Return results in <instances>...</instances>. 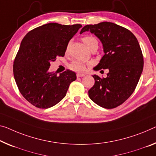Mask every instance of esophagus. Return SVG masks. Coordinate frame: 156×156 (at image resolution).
I'll return each instance as SVG.
<instances>
[{
  "mask_svg": "<svg viewBox=\"0 0 156 156\" xmlns=\"http://www.w3.org/2000/svg\"><path fill=\"white\" fill-rule=\"evenodd\" d=\"M84 76V74H80V73H77L76 74V76L77 77H81V76Z\"/></svg>",
  "mask_w": 156,
  "mask_h": 156,
  "instance_id": "1",
  "label": "esophagus"
}]
</instances>
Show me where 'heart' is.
I'll use <instances>...</instances> for the list:
<instances>
[{
	"label": "heart",
	"mask_w": 156,
	"mask_h": 156,
	"mask_svg": "<svg viewBox=\"0 0 156 156\" xmlns=\"http://www.w3.org/2000/svg\"><path fill=\"white\" fill-rule=\"evenodd\" d=\"M82 41L86 44L88 49H91V48L95 44H98V41L94 37L90 36V35H87L82 37ZM69 48V44L67 46L66 50L68 51ZM70 69L72 70L78 72V73H84L86 70V65L83 63L82 61H75L72 63L70 66H69Z\"/></svg>",
	"instance_id": "heart-1"
}]
</instances>
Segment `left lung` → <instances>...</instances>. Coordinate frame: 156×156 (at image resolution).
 <instances>
[{
    "mask_svg": "<svg viewBox=\"0 0 156 156\" xmlns=\"http://www.w3.org/2000/svg\"><path fill=\"white\" fill-rule=\"evenodd\" d=\"M86 31L99 38L105 53L93 70H109L106 78L93 75L95 84L88 95L103 108H115L133 94L142 75L144 58L140 44L130 30L112 22L86 25L80 34Z\"/></svg>",
    "mask_w": 156,
    "mask_h": 156,
    "instance_id": "1",
    "label": "left lung"
}]
</instances>
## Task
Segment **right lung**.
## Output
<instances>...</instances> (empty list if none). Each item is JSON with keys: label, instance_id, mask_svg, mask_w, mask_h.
<instances>
[{"label": "right lung", "instance_id": "right-lung-1", "mask_svg": "<svg viewBox=\"0 0 156 156\" xmlns=\"http://www.w3.org/2000/svg\"><path fill=\"white\" fill-rule=\"evenodd\" d=\"M82 26L49 23L35 28L23 38L14 61V80L21 95L35 107L47 109L66 96L76 80L75 73H50V62L64 56L68 42Z\"/></svg>", "mask_w": 156, "mask_h": 156}]
</instances>
